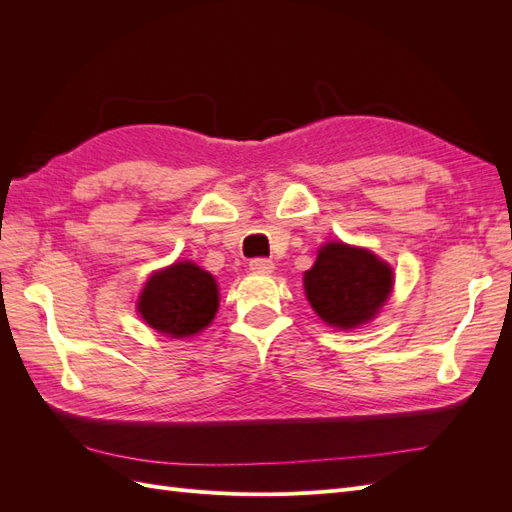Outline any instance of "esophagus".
Listing matches in <instances>:
<instances>
[{"instance_id":"esophagus-1","label":"esophagus","mask_w":512,"mask_h":512,"mask_svg":"<svg viewBox=\"0 0 512 512\" xmlns=\"http://www.w3.org/2000/svg\"><path fill=\"white\" fill-rule=\"evenodd\" d=\"M250 269L254 273H271L275 269V265H273V260H269V258H252Z\"/></svg>"}]
</instances>
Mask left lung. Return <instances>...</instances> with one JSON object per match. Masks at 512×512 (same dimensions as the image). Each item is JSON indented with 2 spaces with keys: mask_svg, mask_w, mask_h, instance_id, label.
Instances as JSON below:
<instances>
[{
  "mask_svg": "<svg viewBox=\"0 0 512 512\" xmlns=\"http://www.w3.org/2000/svg\"><path fill=\"white\" fill-rule=\"evenodd\" d=\"M393 288V271L369 250L327 243L305 273V294L316 314L337 329H354L378 314Z\"/></svg>",
  "mask_w": 512,
  "mask_h": 512,
  "instance_id": "1",
  "label": "left lung"
}]
</instances>
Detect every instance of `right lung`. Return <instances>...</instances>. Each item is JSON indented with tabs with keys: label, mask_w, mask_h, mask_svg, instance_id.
I'll return each instance as SVG.
<instances>
[{
	"label": "right lung",
	"mask_w": 512,
	"mask_h": 512,
	"mask_svg": "<svg viewBox=\"0 0 512 512\" xmlns=\"http://www.w3.org/2000/svg\"><path fill=\"white\" fill-rule=\"evenodd\" d=\"M218 284L192 262H177L149 277L138 312L151 329L188 337L205 329L218 312Z\"/></svg>",
	"instance_id": "obj_1"
}]
</instances>
